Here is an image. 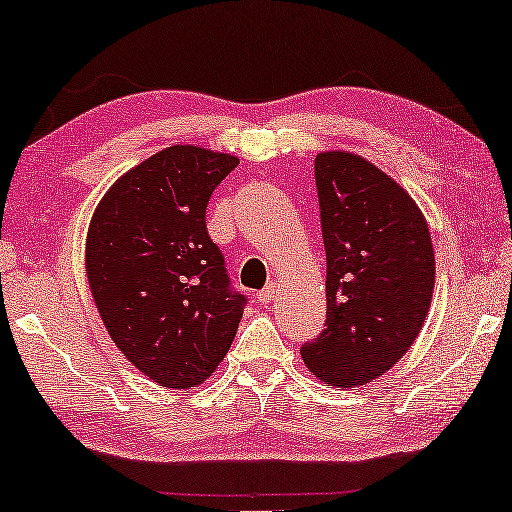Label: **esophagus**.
I'll use <instances>...</instances> for the list:
<instances>
[{"label":"esophagus","instance_id":"1","mask_svg":"<svg viewBox=\"0 0 512 512\" xmlns=\"http://www.w3.org/2000/svg\"><path fill=\"white\" fill-rule=\"evenodd\" d=\"M275 294H278V285H275V282H271V285H266L262 291H259L257 298H259V303L266 305V303H271V300L275 298Z\"/></svg>","mask_w":512,"mask_h":512}]
</instances>
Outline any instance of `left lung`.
Segmentation results:
<instances>
[{"label": "left lung", "mask_w": 512, "mask_h": 512, "mask_svg": "<svg viewBox=\"0 0 512 512\" xmlns=\"http://www.w3.org/2000/svg\"><path fill=\"white\" fill-rule=\"evenodd\" d=\"M314 177L328 310L326 328L300 355L326 385H367L424 328L435 287L431 232L410 193L360 154L319 152Z\"/></svg>", "instance_id": "obj_1"}]
</instances>
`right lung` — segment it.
<instances>
[{
  "label": "right lung",
  "instance_id": "1",
  "mask_svg": "<svg viewBox=\"0 0 512 512\" xmlns=\"http://www.w3.org/2000/svg\"><path fill=\"white\" fill-rule=\"evenodd\" d=\"M239 159L170 145L120 175L97 202L86 275L118 351L152 383H205L237 335L246 298L230 291L205 209Z\"/></svg>",
  "mask_w": 512,
  "mask_h": 512
}]
</instances>
